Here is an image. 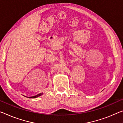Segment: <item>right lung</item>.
Masks as SVG:
<instances>
[{"mask_svg": "<svg viewBox=\"0 0 123 123\" xmlns=\"http://www.w3.org/2000/svg\"><path fill=\"white\" fill-rule=\"evenodd\" d=\"M43 94V93H39V94L36 95V96H31V97H28V98H37V97H38L39 96H40L41 95H42Z\"/></svg>", "mask_w": 123, "mask_h": 123, "instance_id": "right-lung-1", "label": "right lung"}]
</instances>
